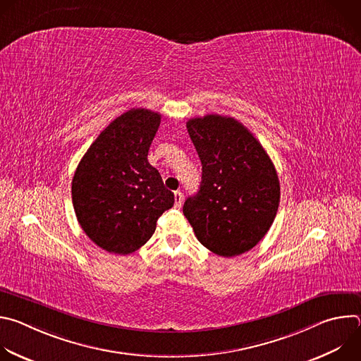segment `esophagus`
<instances>
[{
	"label": "esophagus",
	"mask_w": 361,
	"mask_h": 361,
	"mask_svg": "<svg viewBox=\"0 0 361 361\" xmlns=\"http://www.w3.org/2000/svg\"><path fill=\"white\" fill-rule=\"evenodd\" d=\"M183 197H184V195H183V192H181V191H176V192H174V198H176V207H178V209L181 207L183 200H184Z\"/></svg>",
	"instance_id": "1"
}]
</instances>
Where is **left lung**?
I'll return each instance as SVG.
<instances>
[{
	"label": "left lung",
	"mask_w": 361,
	"mask_h": 361,
	"mask_svg": "<svg viewBox=\"0 0 361 361\" xmlns=\"http://www.w3.org/2000/svg\"><path fill=\"white\" fill-rule=\"evenodd\" d=\"M187 130L202 176L183 213L204 247L221 257L240 255L267 234L276 219V167L259 140L233 117L191 118Z\"/></svg>",
	"instance_id": "left-lung-1"
}]
</instances>
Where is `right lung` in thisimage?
Wrapping results in <instances>:
<instances>
[{
	"label": "right lung",
	"mask_w": 361,
	"mask_h": 361,
	"mask_svg": "<svg viewBox=\"0 0 361 361\" xmlns=\"http://www.w3.org/2000/svg\"><path fill=\"white\" fill-rule=\"evenodd\" d=\"M160 123L159 113L128 110L101 131L74 173L77 220L88 238L109 252L138 250L174 205V194L147 160Z\"/></svg>",
	"instance_id": "1"
}]
</instances>
